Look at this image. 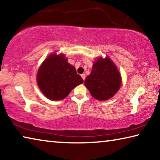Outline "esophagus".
I'll return each instance as SVG.
<instances>
[{"label":"esophagus","instance_id":"obj_1","mask_svg":"<svg viewBox=\"0 0 160 160\" xmlns=\"http://www.w3.org/2000/svg\"><path fill=\"white\" fill-rule=\"evenodd\" d=\"M81 77H82V78H83V80H85V78H86V75H85L84 74H82V75H81Z\"/></svg>","mask_w":160,"mask_h":160}]
</instances>
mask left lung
I'll return each mask as SVG.
<instances>
[{
  "mask_svg": "<svg viewBox=\"0 0 160 160\" xmlns=\"http://www.w3.org/2000/svg\"><path fill=\"white\" fill-rule=\"evenodd\" d=\"M121 83L122 77L119 70L108 57L98 58L93 63L90 75L84 81L91 96L102 101L114 96Z\"/></svg>",
  "mask_w": 160,
  "mask_h": 160,
  "instance_id": "left-lung-1",
  "label": "left lung"
}]
</instances>
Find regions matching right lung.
Masks as SVG:
<instances>
[{
    "mask_svg": "<svg viewBox=\"0 0 160 160\" xmlns=\"http://www.w3.org/2000/svg\"><path fill=\"white\" fill-rule=\"evenodd\" d=\"M83 80L65 56L55 53L49 55L37 73L38 86L42 93L52 100H60L68 96Z\"/></svg>",
    "mask_w": 160,
    "mask_h": 160,
    "instance_id": "add662e5",
    "label": "right lung"
}]
</instances>
